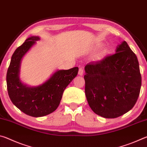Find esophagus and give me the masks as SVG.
I'll use <instances>...</instances> for the list:
<instances>
[{
    "instance_id": "esophagus-1",
    "label": "esophagus",
    "mask_w": 147,
    "mask_h": 147,
    "mask_svg": "<svg viewBox=\"0 0 147 147\" xmlns=\"http://www.w3.org/2000/svg\"><path fill=\"white\" fill-rule=\"evenodd\" d=\"M83 74H84V69L82 67H80L78 70V74L80 76H82L83 75Z\"/></svg>"
}]
</instances>
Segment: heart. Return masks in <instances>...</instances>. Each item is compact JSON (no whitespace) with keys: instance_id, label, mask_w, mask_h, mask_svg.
<instances>
[{"instance_id":"b5f03b06","label":"heart","mask_w":147,"mask_h":147,"mask_svg":"<svg viewBox=\"0 0 147 147\" xmlns=\"http://www.w3.org/2000/svg\"><path fill=\"white\" fill-rule=\"evenodd\" d=\"M100 47H101L100 44H98V45H96V47H97V48H100Z\"/></svg>"}]
</instances>
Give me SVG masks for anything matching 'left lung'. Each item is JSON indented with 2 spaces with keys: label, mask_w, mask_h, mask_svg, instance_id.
Masks as SVG:
<instances>
[{
  "label": "left lung",
  "mask_w": 147,
  "mask_h": 147,
  "mask_svg": "<svg viewBox=\"0 0 147 147\" xmlns=\"http://www.w3.org/2000/svg\"><path fill=\"white\" fill-rule=\"evenodd\" d=\"M115 54L85 67V93L94 113L113 119L127 113L135 105L141 86L137 56L125 41Z\"/></svg>",
  "instance_id": "8db88e82"
}]
</instances>
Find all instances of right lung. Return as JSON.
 Returning <instances> with one entry per match:
<instances>
[{
    "instance_id": "add662e5",
    "label": "right lung",
    "mask_w": 147,
    "mask_h": 147,
    "mask_svg": "<svg viewBox=\"0 0 147 147\" xmlns=\"http://www.w3.org/2000/svg\"><path fill=\"white\" fill-rule=\"evenodd\" d=\"M39 39L38 36L30 37L15 51L6 74L7 89L12 103L23 113L34 117L49 115L56 110L65 89L78 72L77 67L57 71L48 80L37 87L22 83L19 76L21 59Z\"/></svg>"
}]
</instances>
